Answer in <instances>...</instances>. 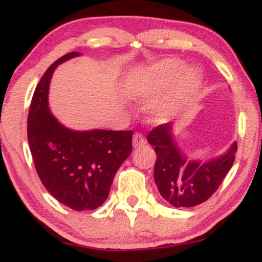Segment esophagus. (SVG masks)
<instances>
[{"label": "esophagus", "instance_id": "obj_1", "mask_svg": "<svg viewBox=\"0 0 262 262\" xmlns=\"http://www.w3.org/2000/svg\"><path fill=\"white\" fill-rule=\"evenodd\" d=\"M144 144H145V138H144L140 133L134 134V137H133V146H134V148H139V146L144 145Z\"/></svg>", "mask_w": 262, "mask_h": 262}]
</instances>
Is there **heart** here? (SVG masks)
I'll return each instance as SVG.
<instances>
[{"instance_id":"b5f03b06","label":"heart","mask_w":262,"mask_h":262,"mask_svg":"<svg viewBox=\"0 0 262 262\" xmlns=\"http://www.w3.org/2000/svg\"><path fill=\"white\" fill-rule=\"evenodd\" d=\"M185 62L179 59H165L134 75L129 81V93L144 101L160 98L176 86L170 97L151 106L150 114L155 121L170 119L202 83L201 71L194 68L185 70Z\"/></svg>"}]
</instances>
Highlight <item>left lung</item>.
I'll return each mask as SVG.
<instances>
[{"label": "left lung", "instance_id": "1", "mask_svg": "<svg viewBox=\"0 0 262 262\" xmlns=\"http://www.w3.org/2000/svg\"><path fill=\"white\" fill-rule=\"evenodd\" d=\"M154 145L156 162L154 180L159 192L171 206L194 207L203 203L217 191L235 160L236 141L230 148L210 160H189L177 144L173 124H161L148 134Z\"/></svg>", "mask_w": 262, "mask_h": 262}]
</instances>
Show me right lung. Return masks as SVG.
Segmentation results:
<instances>
[{"instance_id": "1", "label": "right lung", "mask_w": 262, "mask_h": 262, "mask_svg": "<svg viewBox=\"0 0 262 262\" xmlns=\"http://www.w3.org/2000/svg\"><path fill=\"white\" fill-rule=\"evenodd\" d=\"M71 52L49 66L39 81L28 113V143L35 170L52 196L74 210H93L110 194L114 175L132 152V130H73L49 108L56 68L80 56Z\"/></svg>"}]
</instances>
